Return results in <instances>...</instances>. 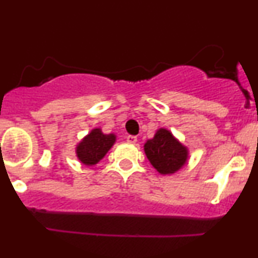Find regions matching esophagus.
Wrapping results in <instances>:
<instances>
[{
  "label": "esophagus",
  "mask_w": 258,
  "mask_h": 258,
  "mask_svg": "<svg viewBox=\"0 0 258 258\" xmlns=\"http://www.w3.org/2000/svg\"><path fill=\"white\" fill-rule=\"evenodd\" d=\"M126 139H127V142L131 144H135L136 142H137V137H136V136H127Z\"/></svg>",
  "instance_id": "34e87169"
}]
</instances>
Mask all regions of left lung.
<instances>
[{"instance_id": "8db88e82", "label": "left lung", "mask_w": 258, "mask_h": 258, "mask_svg": "<svg viewBox=\"0 0 258 258\" xmlns=\"http://www.w3.org/2000/svg\"><path fill=\"white\" fill-rule=\"evenodd\" d=\"M144 152L150 164L161 174L174 173L188 159L186 148L165 128H160L153 139L147 141Z\"/></svg>"}]
</instances>
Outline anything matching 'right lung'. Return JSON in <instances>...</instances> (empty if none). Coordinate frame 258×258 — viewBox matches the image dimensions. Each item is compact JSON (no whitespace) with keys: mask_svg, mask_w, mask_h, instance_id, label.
<instances>
[{"mask_svg":"<svg viewBox=\"0 0 258 258\" xmlns=\"http://www.w3.org/2000/svg\"><path fill=\"white\" fill-rule=\"evenodd\" d=\"M115 135H104L100 128L92 130L76 147V155L84 165H96L104 158L108 150L115 143Z\"/></svg>","mask_w":258,"mask_h":258,"instance_id":"right-lung-1","label":"right lung"}]
</instances>
